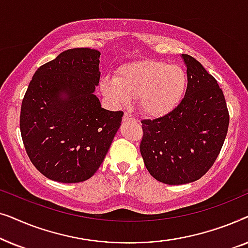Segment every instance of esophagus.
Returning a JSON list of instances; mask_svg holds the SVG:
<instances>
[{"instance_id":"obj_1","label":"esophagus","mask_w":248,"mask_h":248,"mask_svg":"<svg viewBox=\"0 0 248 248\" xmlns=\"http://www.w3.org/2000/svg\"><path fill=\"white\" fill-rule=\"evenodd\" d=\"M123 121H124V122H127V121H134V122H137L138 120L133 116V115H131L130 113H125L124 116H123Z\"/></svg>"}]
</instances>
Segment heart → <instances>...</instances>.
I'll list each match as a JSON object with an SVG mask.
<instances>
[{
    "mask_svg": "<svg viewBox=\"0 0 248 248\" xmlns=\"http://www.w3.org/2000/svg\"><path fill=\"white\" fill-rule=\"evenodd\" d=\"M186 73L179 65L162 61L142 60L123 64L116 78H105L103 93L115 105L137 97L140 109L149 116H162L174 109L186 88Z\"/></svg>",
    "mask_w": 248,
    "mask_h": 248,
    "instance_id": "1",
    "label": "heart"
}]
</instances>
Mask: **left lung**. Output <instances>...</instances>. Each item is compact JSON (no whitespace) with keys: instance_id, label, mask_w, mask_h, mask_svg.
<instances>
[{"instance_id":"8db88e82","label":"left lung","mask_w":248,"mask_h":248,"mask_svg":"<svg viewBox=\"0 0 248 248\" xmlns=\"http://www.w3.org/2000/svg\"><path fill=\"white\" fill-rule=\"evenodd\" d=\"M187 88L181 103L155 120H143L140 151L152 177L168 185L195 182L218 158L229 125L218 82L194 57L183 54Z\"/></svg>"}]
</instances>
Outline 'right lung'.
I'll return each instance as SVG.
<instances>
[{
	"mask_svg": "<svg viewBox=\"0 0 248 248\" xmlns=\"http://www.w3.org/2000/svg\"><path fill=\"white\" fill-rule=\"evenodd\" d=\"M100 53L72 48L39 66L20 111V132L32 165L61 183L89 179L100 167L124 113L94 96Z\"/></svg>",
	"mask_w": 248,
	"mask_h": 248,
	"instance_id": "1",
	"label": "right lung"
}]
</instances>
